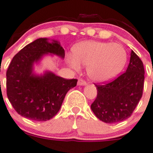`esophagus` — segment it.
I'll use <instances>...</instances> for the list:
<instances>
[{"label": "esophagus", "instance_id": "34e87169", "mask_svg": "<svg viewBox=\"0 0 153 153\" xmlns=\"http://www.w3.org/2000/svg\"><path fill=\"white\" fill-rule=\"evenodd\" d=\"M77 84L79 86H85V85H86V82L82 79H78Z\"/></svg>", "mask_w": 153, "mask_h": 153}]
</instances>
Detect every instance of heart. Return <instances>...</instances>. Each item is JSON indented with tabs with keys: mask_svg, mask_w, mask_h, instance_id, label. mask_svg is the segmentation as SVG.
Returning <instances> with one entry per match:
<instances>
[{
	"mask_svg": "<svg viewBox=\"0 0 153 153\" xmlns=\"http://www.w3.org/2000/svg\"><path fill=\"white\" fill-rule=\"evenodd\" d=\"M74 55H68L67 62L76 71L80 64L87 67L89 77L96 82L114 78L123 69L127 61V53L120 45L89 41L76 45Z\"/></svg>",
	"mask_w": 153,
	"mask_h": 153,
	"instance_id": "1",
	"label": "heart"
}]
</instances>
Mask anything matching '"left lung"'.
Listing matches in <instances>:
<instances>
[{"instance_id":"left-lung-1","label":"left lung","mask_w":153,"mask_h":153,"mask_svg":"<svg viewBox=\"0 0 153 153\" xmlns=\"http://www.w3.org/2000/svg\"><path fill=\"white\" fill-rule=\"evenodd\" d=\"M143 64L131 51L127 71L111 82L95 84L97 96L91 109L100 120L113 124L130 117L143 96L144 86Z\"/></svg>"}]
</instances>
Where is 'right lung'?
<instances>
[{"label": "right lung", "mask_w": 153, "mask_h": 153, "mask_svg": "<svg viewBox=\"0 0 153 153\" xmlns=\"http://www.w3.org/2000/svg\"><path fill=\"white\" fill-rule=\"evenodd\" d=\"M53 54L64 58V49L58 41L40 38L25 46L13 57L7 71V95L13 108L26 118L46 121L61 107L68 91L77 79H67L51 72L33 73V64L43 55Z\"/></svg>", "instance_id": "1"}]
</instances>
